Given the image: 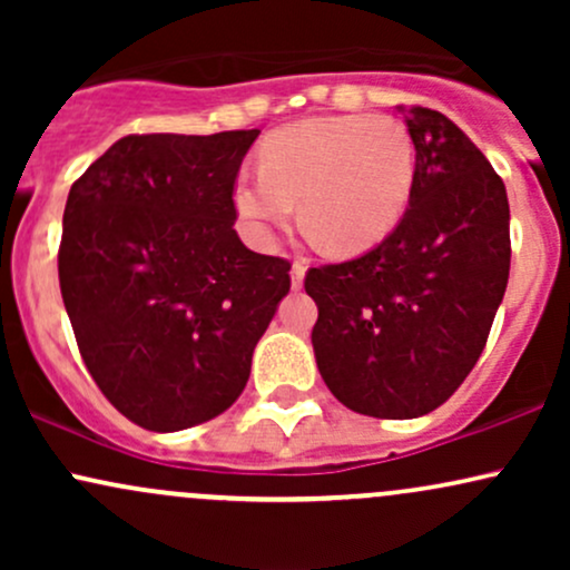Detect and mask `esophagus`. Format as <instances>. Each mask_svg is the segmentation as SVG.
Wrapping results in <instances>:
<instances>
[{
	"mask_svg": "<svg viewBox=\"0 0 570 570\" xmlns=\"http://www.w3.org/2000/svg\"><path fill=\"white\" fill-rule=\"evenodd\" d=\"M289 278H292V289L297 292V289H303V281H305V267L299 265V263H294L292 265V273H289Z\"/></svg>",
	"mask_w": 570,
	"mask_h": 570,
	"instance_id": "esophagus-1",
	"label": "esophagus"
}]
</instances>
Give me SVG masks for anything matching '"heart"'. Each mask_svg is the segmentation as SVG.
Instances as JSON below:
<instances>
[{
	"label": "heart",
	"mask_w": 570,
	"mask_h": 570,
	"mask_svg": "<svg viewBox=\"0 0 570 570\" xmlns=\"http://www.w3.org/2000/svg\"><path fill=\"white\" fill-rule=\"evenodd\" d=\"M263 168L235 179L233 203L259 246L292 217L335 254L370 252L402 219L415 181V144L394 117H307L263 141Z\"/></svg>",
	"instance_id": "obj_1"
}]
</instances>
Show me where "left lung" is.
<instances>
[{"label":"left lung","mask_w":570,"mask_h":570,"mask_svg":"<svg viewBox=\"0 0 570 570\" xmlns=\"http://www.w3.org/2000/svg\"><path fill=\"white\" fill-rule=\"evenodd\" d=\"M415 144L410 206L362 257L311 267L313 353L326 389L372 417H421L453 396L485 348L509 281L501 176L450 117L404 109Z\"/></svg>","instance_id":"obj_1"}]
</instances>
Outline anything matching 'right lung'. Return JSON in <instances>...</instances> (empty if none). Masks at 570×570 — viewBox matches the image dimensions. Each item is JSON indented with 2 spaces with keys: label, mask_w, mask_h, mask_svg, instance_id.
<instances>
[{
  "label": "right lung",
  "mask_w": 570,
  "mask_h": 570,
  "mask_svg": "<svg viewBox=\"0 0 570 570\" xmlns=\"http://www.w3.org/2000/svg\"><path fill=\"white\" fill-rule=\"evenodd\" d=\"M257 136H122L69 189L63 305L101 394L141 429L168 434L230 407L289 294V263L233 227Z\"/></svg>",
  "instance_id": "obj_1"
}]
</instances>
